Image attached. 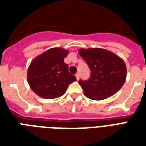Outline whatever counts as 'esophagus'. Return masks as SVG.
<instances>
[{
    "instance_id": "obj_1",
    "label": "esophagus",
    "mask_w": 146,
    "mask_h": 146,
    "mask_svg": "<svg viewBox=\"0 0 146 146\" xmlns=\"http://www.w3.org/2000/svg\"><path fill=\"white\" fill-rule=\"evenodd\" d=\"M75 76H76V80H79V78H80V73H76V75H75Z\"/></svg>"
}]
</instances>
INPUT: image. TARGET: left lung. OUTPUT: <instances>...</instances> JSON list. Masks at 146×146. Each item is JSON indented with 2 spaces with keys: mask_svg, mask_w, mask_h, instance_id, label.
Here are the masks:
<instances>
[{
  "mask_svg": "<svg viewBox=\"0 0 146 146\" xmlns=\"http://www.w3.org/2000/svg\"><path fill=\"white\" fill-rule=\"evenodd\" d=\"M78 52L92 71L88 80L79 81L87 98L103 100L122 88L126 80L127 68L121 58L103 48H80Z\"/></svg>",
  "mask_w": 146,
  "mask_h": 146,
  "instance_id": "obj_1",
  "label": "left lung"
}]
</instances>
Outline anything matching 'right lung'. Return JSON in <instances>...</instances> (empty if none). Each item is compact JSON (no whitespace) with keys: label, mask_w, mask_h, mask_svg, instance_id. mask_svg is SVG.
Segmentation results:
<instances>
[{"label":"right lung","mask_w":146,"mask_h":146,"mask_svg":"<svg viewBox=\"0 0 146 146\" xmlns=\"http://www.w3.org/2000/svg\"><path fill=\"white\" fill-rule=\"evenodd\" d=\"M68 54V50L52 48L32 60L27 70V81L40 98H58L66 93L70 84L76 80L64 62Z\"/></svg>","instance_id":"1"}]
</instances>
